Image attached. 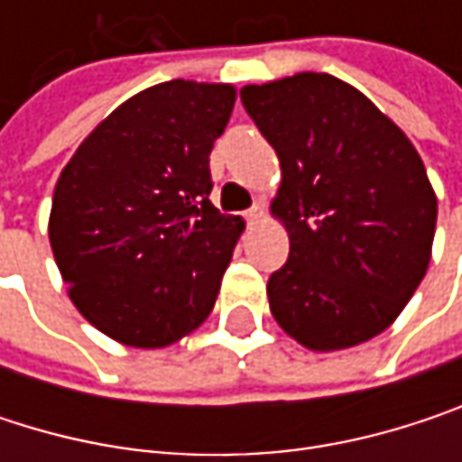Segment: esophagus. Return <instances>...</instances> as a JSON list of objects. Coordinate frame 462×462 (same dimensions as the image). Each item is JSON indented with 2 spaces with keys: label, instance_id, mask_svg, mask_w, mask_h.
Masks as SVG:
<instances>
[{
  "label": "esophagus",
  "instance_id": "esophagus-1",
  "mask_svg": "<svg viewBox=\"0 0 462 462\" xmlns=\"http://www.w3.org/2000/svg\"><path fill=\"white\" fill-rule=\"evenodd\" d=\"M264 219V206H254L251 211H245V222L254 227V225H259Z\"/></svg>",
  "mask_w": 462,
  "mask_h": 462
}]
</instances>
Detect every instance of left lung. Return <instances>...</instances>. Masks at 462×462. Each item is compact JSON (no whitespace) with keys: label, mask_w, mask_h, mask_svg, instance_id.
<instances>
[{"label":"left lung","mask_w":462,"mask_h":462,"mask_svg":"<svg viewBox=\"0 0 462 462\" xmlns=\"http://www.w3.org/2000/svg\"><path fill=\"white\" fill-rule=\"evenodd\" d=\"M240 101L281 162L270 214L289 232V259L267 281L273 319L316 353L377 337L412 300L436 232L412 141L331 74L245 85Z\"/></svg>","instance_id":"left-lung-1"}]
</instances>
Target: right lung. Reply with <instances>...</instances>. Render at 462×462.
I'll list each match as a JSON object with an SVG mask.
<instances>
[{
  "label": "right lung",
  "mask_w": 462,
  "mask_h": 462,
  "mask_svg": "<svg viewBox=\"0 0 462 462\" xmlns=\"http://www.w3.org/2000/svg\"><path fill=\"white\" fill-rule=\"evenodd\" d=\"M235 85L171 79L123 101L77 146L50 208L74 308L131 347H168L214 310L245 222L208 200V154Z\"/></svg>",
  "instance_id": "right-lung-1"
}]
</instances>
